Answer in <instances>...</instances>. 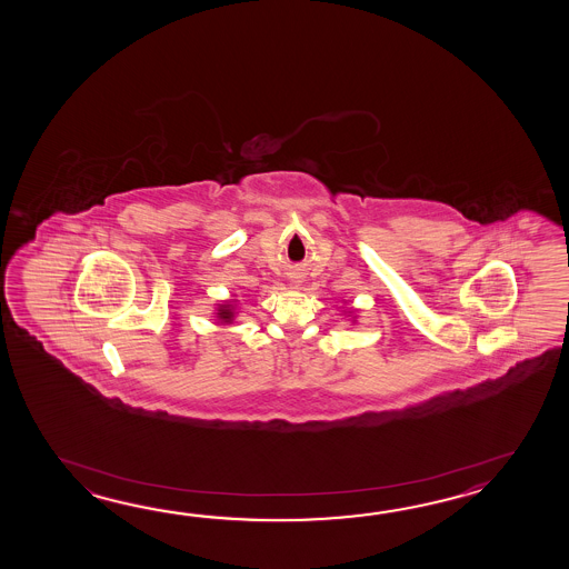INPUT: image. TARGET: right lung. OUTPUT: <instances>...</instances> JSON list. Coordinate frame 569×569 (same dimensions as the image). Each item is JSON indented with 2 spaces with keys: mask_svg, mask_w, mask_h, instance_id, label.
<instances>
[{
  "mask_svg": "<svg viewBox=\"0 0 569 569\" xmlns=\"http://www.w3.org/2000/svg\"><path fill=\"white\" fill-rule=\"evenodd\" d=\"M219 317L223 319V321H231V317H233V313H231V307L230 305H221V309H219Z\"/></svg>",
  "mask_w": 569,
  "mask_h": 569,
  "instance_id": "right-lung-1",
  "label": "right lung"
}]
</instances>
